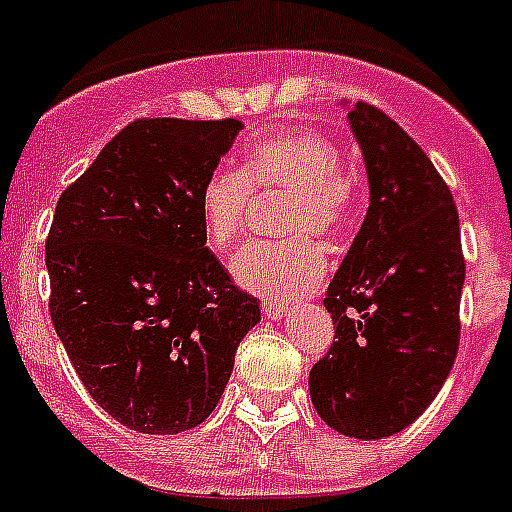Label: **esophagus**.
<instances>
[{
	"instance_id": "esophagus-1",
	"label": "esophagus",
	"mask_w": 512,
	"mask_h": 512,
	"mask_svg": "<svg viewBox=\"0 0 512 512\" xmlns=\"http://www.w3.org/2000/svg\"><path fill=\"white\" fill-rule=\"evenodd\" d=\"M263 313H265V319L281 321L289 313V305L279 303V300H263Z\"/></svg>"
}]
</instances>
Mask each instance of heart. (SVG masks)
<instances>
[{"label": "heart", "instance_id": "b5f03b06", "mask_svg": "<svg viewBox=\"0 0 512 512\" xmlns=\"http://www.w3.org/2000/svg\"><path fill=\"white\" fill-rule=\"evenodd\" d=\"M287 191L279 215L289 239L252 241L233 257V279L252 295L300 297L327 273V255L308 233L335 236L348 223L356 183L335 140L313 127L273 130L244 148L241 170H215L201 183L204 239L225 252L247 228L252 193Z\"/></svg>", "mask_w": 512, "mask_h": 512}]
</instances>
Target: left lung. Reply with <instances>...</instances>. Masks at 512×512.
<instances>
[{
	"label": "left lung",
	"mask_w": 512,
	"mask_h": 512,
	"mask_svg": "<svg viewBox=\"0 0 512 512\" xmlns=\"http://www.w3.org/2000/svg\"><path fill=\"white\" fill-rule=\"evenodd\" d=\"M369 175V209L329 284L335 342L308 377L329 428L350 438L401 433L452 372L465 257L452 191L385 111L348 114Z\"/></svg>",
	"instance_id": "1"
}]
</instances>
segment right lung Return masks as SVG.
Wrapping results in <instances>:
<instances>
[{
    "label": "right lung",
    "mask_w": 512,
    "mask_h": 512,
    "mask_svg": "<svg viewBox=\"0 0 512 512\" xmlns=\"http://www.w3.org/2000/svg\"><path fill=\"white\" fill-rule=\"evenodd\" d=\"M239 119H135L60 193L50 319L95 404L151 436L207 420L260 321L207 247L199 191Z\"/></svg>",
    "instance_id": "1"
}]
</instances>
